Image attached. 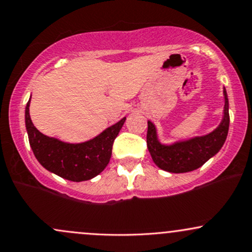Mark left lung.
Here are the masks:
<instances>
[{"label": "left lung", "instance_id": "obj_1", "mask_svg": "<svg viewBox=\"0 0 252 252\" xmlns=\"http://www.w3.org/2000/svg\"><path fill=\"white\" fill-rule=\"evenodd\" d=\"M223 94L224 113L222 121L215 131L207 136L175 143L173 145H162L158 140L155 126L148 121L147 145L156 166L170 173L191 172L203 166L222 148L229 127L228 98L226 90H223Z\"/></svg>", "mask_w": 252, "mask_h": 252}]
</instances>
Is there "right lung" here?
I'll use <instances>...</instances> for the list:
<instances>
[{
	"label": "right lung",
	"mask_w": 252,
	"mask_h": 252,
	"mask_svg": "<svg viewBox=\"0 0 252 252\" xmlns=\"http://www.w3.org/2000/svg\"><path fill=\"white\" fill-rule=\"evenodd\" d=\"M30 101L25 109L29 142L38 162L49 172L71 181L93 179L109 163L113 143L126 118L110 126L99 136L80 144H68L40 133L30 118Z\"/></svg>",
	"instance_id": "1"
}]
</instances>
